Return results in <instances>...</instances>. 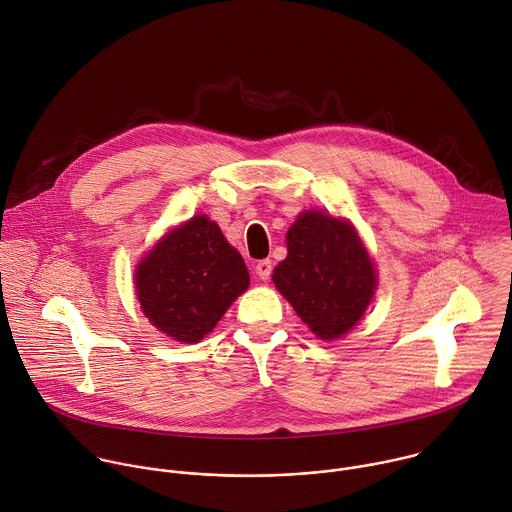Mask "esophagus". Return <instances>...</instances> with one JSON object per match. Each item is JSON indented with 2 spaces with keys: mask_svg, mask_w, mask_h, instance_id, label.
I'll list each match as a JSON object with an SVG mask.
<instances>
[{
  "mask_svg": "<svg viewBox=\"0 0 512 512\" xmlns=\"http://www.w3.org/2000/svg\"><path fill=\"white\" fill-rule=\"evenodd\" d=\"M271 271H273V263H271L269 259H263V261H259V263L255 265V273H257L259 279H263V281H267V279L271 277Z\"/></svg>",
  "mask_w": 512,
  "mask_h": 512,
  "instance_id": "obj_1",
  "label": "esophagus"
}]
</instances>
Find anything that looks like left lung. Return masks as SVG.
Here are the masks:
<instances>
[{
  "label": "left lung",
  "instance_id": "1",
  "mask_svg": "<svg viewBox=\"0 0 512 512\" xmlns=\"http://www.w3.org/2000/svg\"><path fill=\"white\" fill-rule=\"evenodd\" d=\"M273 283L319 339H337L363 317L375 293V267L353 227L319 211L287 233V259Z\"/></svg>",
  "mask_w": 512,
  "mask_h": 512
}]
</instances>
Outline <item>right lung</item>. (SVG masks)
I'll return each instance as SVG.
<instances>
[{
	"mask_svg": "<svg viewBox=\"0 0 512 512\" xmlns=\"http://www.w3.org/2000/svg\"><path fill=\"white\" fill-rule=\"evenodd\" d=\"M135 287L143 313L159 331L197 343L249 287V273L217 223L199 215L141 261Z\"/></svg>",
	"mask_w": 512,
	"mask_h": 512,
	"instance_id": "add662e5",
	"label": "right lung"
}]
</instances>
